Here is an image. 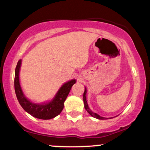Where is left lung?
<instances>
[{
    "label": "left lung",
    "instance_id": "1",
    "mask_svg": "<svg viewBox=\"0 0 150 150\" xmlns=\"http://www.w3.org/2000/svg\"><path fill=\"white\" fill-rule=\"evenodd\" d=\"M86 93H87V89H85V92H84V94H83V101H84V104H85V108L86 109V111H87V112H88L92 117L97 118V119H100V120L106 119V118H104V117H101L100 116H99L97 113L92 112V111L89 109L88 104H87V99H86Z\"/></svg>",
    "mask_w": 150,
    "mask_h": 150
}]
</instances>
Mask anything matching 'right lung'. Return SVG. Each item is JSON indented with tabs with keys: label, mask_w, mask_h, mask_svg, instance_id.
<instances>
[{
	"label": "right lung",
	"mask_w": 150,
	"mask_h": 150,
	"mask_svg": "<svg viewBox=\"0 0 150 150\" xmlns=\"http://www.w3.org/2000/svg\"><path fill=\"white\" fill-rule=\"evenodd\" d=\"M20 65H21V60L18 61L15 68V91L19 103L24 108V110L32 116L44 120L51 119L60 114V113L63 111L64 107V101L68 97L70 89L74 84L76 82L75 80H70L62 86L54 99L49 103L44 104H34L25 97L20 87V81H19V71H20Z\"/></svg>",
	"instance_id": "obj_1"
}]
</instances>
